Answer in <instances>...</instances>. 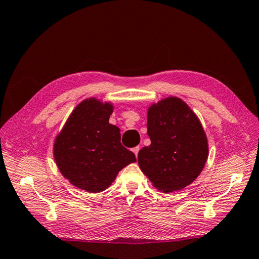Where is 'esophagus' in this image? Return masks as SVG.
<instances>
[{"mask_svg": "<svg viewBox=\"0 0 259 259\" xmlns=\"http://www.w3.org/2000/svg\"><path fill=\"white\" fill-rule=\"evenodd\" d=\"M139 150H140V147H135L134 149H133V151H134V153L136 155V157H138V152H139Z\"/></svg>", "mask_w": 259, "mask_h": 259, "instance_id": "34e87169", "label": "esophagus"}]
</instances>
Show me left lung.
Listing matches in <instances>:
<instances>
[{
	"label": "left lung",
	"instance_id": "1",
	"mask_svg": "<svg viewBox=\"0 0 259 259\" xmlns=\"http://www.w3.org/2000/svg\"><path fill=\"white\" fill-rule=\"evenodd\" d=\"M150 146L138 163L152 186L163 192L184 189L200 175L208 158V140L200 120L178 97H167L148 108Z\"/></svg>",
	"mask_w": 259,
	"mask_h": 259
}]
</instances>
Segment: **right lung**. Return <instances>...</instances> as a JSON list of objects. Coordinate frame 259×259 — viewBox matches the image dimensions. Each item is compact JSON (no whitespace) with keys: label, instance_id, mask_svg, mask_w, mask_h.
<instances>
[{"label":"right lung","instance_id":"obj_1","mask_svg":"<svg viewBox=\"0 0 259 259\" xmlns=\"http://www.w3.org/2000/svg\"><path fill=\"white\" fill-rule=\"evenodd\" d=\"M113 104L91 97L76 106L57 135L53 157L65 179L92 194L111 186L122 168L136 162L121 145L120 129L109 123Z\"/></svg>","mask_w":259,"mask_h":259}]
</instances>
